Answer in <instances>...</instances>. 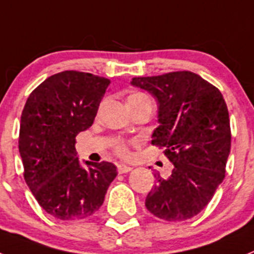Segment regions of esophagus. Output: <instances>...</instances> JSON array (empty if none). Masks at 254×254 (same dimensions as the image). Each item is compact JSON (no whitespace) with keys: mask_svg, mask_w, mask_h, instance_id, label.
<instances>
[{"mask_svg":"<svg viewBox=\"0 0 254 254\" xmlns=\"http://www.w3.org/2000/svg\"><path fill=\"white\" fill-rule=\"evenodd\" d=\"M130 170H131V167L125 165V164H119V165H117V172H119L120 174L127 173V172H130Z\"/></svg>","mask_w":254,"mask_h":254,"instance_id":"esophagus-1","label":"esophagus"}]
</instances>
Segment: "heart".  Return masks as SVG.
Returning a JSON list of instances; mask_svg holds the SVG:
<instances>
[{
  "label": "heart",
  "mask_w": 254,
  "mask_h": 254,
  "mask_svg": "<svg viewBox=\"0 0 254 254\" xmlns=\"http://www.w3.org/2000/svg\"><path fill=\"white\" fill-rule=\"evenodd\" d=\"M144 98H148V97H147L146 94H143V93H134V94H131L130 97H129L127 102L139 101V99H144ZM115 150H116V153L119 155V156L121 157L129 156V148H127V146L124 143V142H117L116 146H115Z\"/></svg>",
  "instance_id": "1"
}]
</instances>
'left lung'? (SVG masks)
I'll return each mask as SVG.
<instances>
[{"mask_svg": "<svg viewBox=\"0 0 254 254\" xmlns=\"http://www.w3.org/2000/svg\"><path fill=\"white\" fill-rule=\"evenodd\" d=\"M159 104V127L152 144L165 148L174 168L169 178L155 174L156 185L146 197V208L157 218L180 222L208 205L225 178L231 148L227 106L221 91L190 71L134 77Z\"/></svg>", "mask_w": 254, "mask_h": 254, "instance_id": "1", "label": "left lung"}]
</instances>
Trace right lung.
Here are the masks:
<instances>
[{
	"mask_svg": "<svg viewBox=\"0 0 254 254\" xmlns=\"http://www.w3.org/2000/svg\"><path fill=\"white\" fill-rule=\"evenodd\" d=\"M111 81L86 72L55 73L29 94L22 112L19 152L24 180L42 209L62 221L93 216L116 178L112 163L81 167L76 135L94 123Z\"/></svg>",
	"mask_w": 254,
	"mask_h": 254,
	"instance_id": "1",
	"label": "right lung"
}]
</instances>
